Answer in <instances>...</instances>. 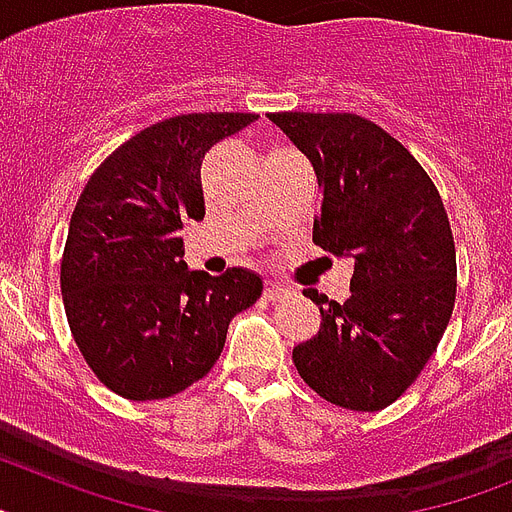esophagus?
Masks as SVG:
<instances>
[{"label": "esophagus", "instance_id": "obj_1", "mask_svg": "<svg viewBox=\"0 0 512 512\" xmlns=\"http://www.w3.org/2000/svg\"><path fill=\"white\" fill-rule=\"evenodd\" d=\"M282 295H287V287L280 282H266L264 285V298L266 301H280Z\"/></svg>", "mask_w": 512, "mask_h": 512}]
</instances>
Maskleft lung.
<instances>
[{"label": "left lung", "instance_id": "1", "mask_svg": "<svg viewBox=\"0 0 512 512\" xmlns=\"http://www.w3.org/2000/svg\"><path fill=\"white\" fill-rule=\"evenodd\" d=\"M322 190L314 243L353 256L350 298L303 290L322 327L293 348L303 382L348 411H382L424 371L453 316L455 240L437 185L403 143L350 112H272Z\"/></svg>", "mask_w": 512, "mask_h": 512}]
</instances>
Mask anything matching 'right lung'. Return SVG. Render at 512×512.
Here are the masks:
<instances>
[{"label":"right lung","mask_w":512,"mask_h":512,"mask_svg":"<svg viewBox=\"0 0 512 512\" xmlns=\"http://www.w3.org/2000/svg\"><path fill=\"white\" fill-rule=\"evenodd\" d=\"M259 114H177L96 167L75 204L59 285L80 356L107 390L164 400L204 379L232 316L259 301L248 269L190 272L180 230L204 219L201 162Z\"/></svg>","instance_id":"obj_1"}]
</instances>
